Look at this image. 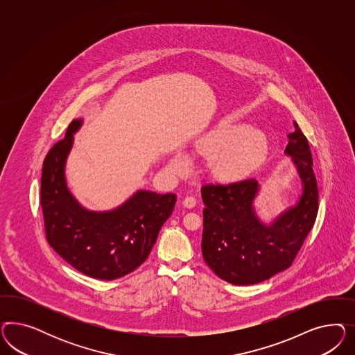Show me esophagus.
Returning a JSON list of instances; mask_svg holds the SVG:
<instances>
[{
	"label": "esophagus",
	"mask_w": 355,
	"mask_h": 355,
	"mask_svg": "<svg viewBox=\"0 0 355 355\" xmlns=\"http://www.w3.org/2000/svg\"><path fill=\"white\" fill-rule=\"evenodd\" d=\"M182 205L186 208H193L195 205H196V200H195V198H193V196H187V198L183 199Z\"/></svg>",
	"instance_id": "1"
}]
</instances>
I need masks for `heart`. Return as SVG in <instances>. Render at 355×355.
Wrapping results in <instances>:
<instances>
[{"mask_svg":"<svg viewBox=\"0 0 355 355\" xmlns=\"http://www.w3.org/2000/svg\"><path fill=\"white\" fill-rule=\"evenodd\" d=\"M193 153L208 162V169L218 181L234 182L258 169L268 155L266 135L245 123L221 122L193 141ZM174 172H184L189 160L183 153L173 156Z\"/></svg>","mask_w":355,"mask_h":355,"instance_id":"b5f03b06","label":"heart"}]
</instances>
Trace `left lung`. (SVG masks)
<instances>
[{
    "instance_id": "left-lung-1",
    "label": "left lung",
    "mask_w": 355,
    "mask_h": 355,
    "mask_svg": "<svg viewBox=\"0 0 355 355\" xmlns=\"http://www.w3.org/2000/svg\"><path fill=\"white\" fill-rule=\"evenodd\" d=\"M285 153L301 178L297 205L264 224L254 209L257 180L202 187V252L208 267L233 285H254L289 268L315 224L319 191L307 138L294 122Z\"/></svg>"
}]
</instances>
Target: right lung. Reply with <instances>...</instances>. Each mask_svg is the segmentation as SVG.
Masks as SVG:
<instances>
[{
  "instance_id": "add662e5",
  "label": "right lung",
  "mask_w": 355,
  "mask_h": 355,
  "mask_svg": "<svg viewBox=\"0 0 355 355\" xmlns=\"http://www.w3.org/2000/svg\"><path fill=\"white\" fill-rule=\"evenodd\" d=\"M82 123L74 119L44 160L40 202L45 236L54 251L83 275L119 279L148 258L177 195L138 190L117 208L103 212L79 205L66 184L64 165Z\"/></svg>"
}]
</instances>
